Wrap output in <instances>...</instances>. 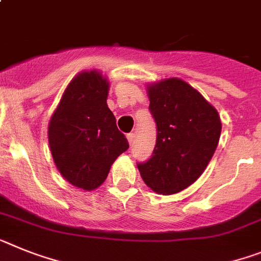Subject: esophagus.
<instances>
[{
    "label": "esophagus",
    "mask_w": 261,
    "mask_h": 261,
    "mask_svg": "<svg viewBox=\"0 0 261 261\" xmlns=\"http://www.w3.org/2000/svg\"><path fill=\"white\" fill-rule=\"evenodd\" d=\"M135 133H129V135H126V139H128V142L129 145H133V142H135Z\"/></svg>",
    "instance_id": "1"
}]
</instances>
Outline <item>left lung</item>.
Instances as JSON below:
<instances>
[{
  "instance_id": "8db88e82",
  "label": "left lung",
  "mask_w": 261,
  "mask_h": 261,
  "mask_svg": "<svg viewBox=\"0 0 261 261\" xmlns=\"http://www.w3.org/2000/svg\"><path fill=\"white\" fill-rule=\"evenodd\" d=\"M146 92L157 124V142L150 160L137 168L154 193L177 194L202 175L217 150L222 132L219 113L179 77L146 84Z\"/></svg>"
}]
</instances>
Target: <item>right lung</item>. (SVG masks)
<instances>
[{"label":"right lung","instance_id":"add662e5","mask_svg":"<svg viewBox=\"0 0 261 261\" xmlns=\"http://www.w3.org/2000/svg\"><path fill=\"white\" fill-rule=\"evenodd\" d=\"M108 77L82 71L66 87L48 122V145L62 177L92 191L103 185L113 162L129 148L107 104Z\"/></svg>","mask_w":261,"mask_h":261}]
</instances>
